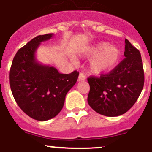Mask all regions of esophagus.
I'll return each mask as SVG.
<instances>
[{
  "instance_id": "34e87169",
  "label": "esophagus",
  "mask_w": 152,
  "mask_h": 152,
  "mask_svg": "<svg viewBox=\"0 0 152 152\" xmlns=\"http://www.w3.org/2000/svg\"><path fill=\"white\" fill-rule=\"evenodd\" d=\"M85 79H86V77H85V76L83 73H80L79 76V78H78L79 81H85Z\"/></svg>"
}]
</instances>
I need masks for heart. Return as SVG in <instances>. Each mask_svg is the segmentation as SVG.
Here are the masks:
<instances>
[{"label":"heart","instance_id":"heart-1","mask_svg":"<svg viewBox=\"0 0 152 152\" xmlns=\"http://www.w3.org/2000/svg\"><path fill=\"white\" fill-rule=\"evenodd\" d=\"M107 42H100L88 48L86 54L93 56L89 67L92 73L102 74L115 68L122 58V51L114 46H108Z\"/></svg>","mask_w":152,"mask_h":152}]
</instances>
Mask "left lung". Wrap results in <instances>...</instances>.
I'll use <instances>...</instances> for the list:
<instances>
[{
    "mask_svg": "<svg viewBox=\"0 0 152 152\" xmlns=\"http://www.w3.org/2000/svg\"><path fill=\"white\" fill-rule=\"evenodd\" d=\"M126 58L114 69L99 78L90 77L89 105L99 114L117 117L134 104L144 85V72L140 51L125 40Z\"/></svg>",
    "mask_w": 152,
    "mask_h": 152,
    "instance_id": "1",
    "label": "left lung"
}]
</instances>
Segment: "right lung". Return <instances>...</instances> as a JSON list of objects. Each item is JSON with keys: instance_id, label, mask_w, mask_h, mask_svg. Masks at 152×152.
I'll use <instances>...</instances> for the list:
<instances>
[{"instance_id": "obj_1", "label": "right lung", "mask_w": 152, "mask_h": 152, "mask_svg": "<svg viewBox=\"0 0 152 152\" xmlns=\"http://www.w3.org/2000/svg\"><path fill=\"white\" fill-rule=\"evenodd\" d=\"M53 35L49 33L32 39L18 50L10 68V88L15 100L26 114L39 121L58 115L64 106L66 94L79 76L76 70L63 74L54 67L37 61V49Z\"/></svg>"}]
</instances>
